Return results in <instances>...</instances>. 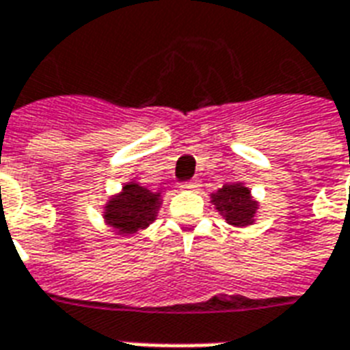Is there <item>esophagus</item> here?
<instances>
[{"instance_id":"obj_1","label":"esophagus","mask_w":350,"mask_h":350,"mask_svg":"<svg viewBox=\"0 0 350 350\" xmlns=\"http://www.w3.org/2000/svg\"><path fill=\"white\" fill-rule=\"evenodd\" d=\"M199 186H201L199 180H190V183H185L183 188H185V190H199Z\"/></svg>"}]
</instances>
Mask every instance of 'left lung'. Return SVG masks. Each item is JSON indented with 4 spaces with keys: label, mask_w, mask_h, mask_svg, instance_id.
<instances>
[{
    "label": "left lung",
    "mask_w": 350,
    "mask_h": 350,
    "mask_svg": "<svg viewBox=\"0 0 350 350\" xmlns=\"http://www.w3.org/2000/svg\"><path fill=\"white\" fill-rule=\"evenodd\" d=\"M212 203L215 210L234 227H247L254 221L258 203L253 201L249 188L241 183H230L212 193Z\"/></svg>",
    "instance_id": "obj_1"
}]
</instances>
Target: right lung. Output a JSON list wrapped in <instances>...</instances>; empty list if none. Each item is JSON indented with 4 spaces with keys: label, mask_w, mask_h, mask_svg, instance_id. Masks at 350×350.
Returning <instances> with one entry per match:
<instances>
[{
    "label": "right lung",
    "mask_w": 350,
    "mask_h": 350,
    "mask_svg": "<svg viewBox=\"0 0 350 350\" xmlns=\"http://www.w3.org/2000/svg\"><path fill=\"white\" fill-rule=\"evenodd\" d=\"M159 206V191H151L136 183H129L107 203L103 217L110 227L118 228L123 234H133L154 221Z\"/></svg>",
    "instance_id": "add662e5"
}]
</instances>
